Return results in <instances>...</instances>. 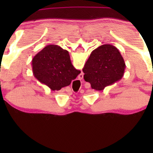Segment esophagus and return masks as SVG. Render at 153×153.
<instances>
[{
    "label": "esophagus",
    "mask_w": 153,
    "mask_h": 153,
    "mask_svg": "<svg viewBox=\"0 0 153 153\" xmlns=\"http://www.w3.org/2000/svg\"><path fill=\"white\" fill-rule=\"evenodd\" d=\"M83 75H84V73H80V74H79L78 76V78L80 79V80H81V81H82V80H83Z\"/></svg>",
    "instance_id": "esophagus-1"
}]
</instances>
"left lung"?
Listing matches in <instances>:
<instances>
[{"mask_svg":"<svg viewBox=\"0 0 153 153\" xmlns=\"http://www.w3.org/2000/svg\"><path fill=\"white\" fill-rule=\"evenodd\" d=\"M82 71L85 73V81L90 82L91 87L94 85L93 88L96 91L103 90L105 87L111 85L118 80L117 73L101 61L91 64L88 69L83 68Z\"/></svg>","mask_w":153,"mask_h":153,"instance_id":"left-lung-1","label":"left lung"}]
</instances>
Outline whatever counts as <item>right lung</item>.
Here are the masks:
<instances>
[{
    "instance_id": "right-lung-1",
    "label": "right lung",
    "mask_w": 153,
    "mask_h": 153,
    "mask_svg": "<svg viewBox=\"0 0 153 153\" xmlns=\"http://www.w3.org/2000/svg\"><path fill=\"white\" fill-rule=\"evenodd\" d=\"M39 74L40 80H44L47 82L48 86L52 85L55 88L60 89L72 82L73 85L80 84V80H76L78 73H73L71 68L58 62L50 63Z\"/></svg>"
}]
</instances>
